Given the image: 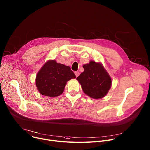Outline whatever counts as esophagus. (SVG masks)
<instances>
[{"mask_svg":"<svg viewBox=\"0 0 150 150\" xmlns=\"http://www.w3.org/2000/svg\"><path fill=\"white\" fill-rule=\"evenodd\" d=\"M75 75H76V76L77 77V76H79V72H78V71H76V72H75Z\"/></svg>","mask_w":150,"mask_h":150,"instance_id":"34e87169","label":"esophagus"}]
</instances>
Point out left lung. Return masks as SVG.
<instances>
[{
  "label": "left lung",
  "mask_w": 150,
  "mask_h": 150,
  "mask_svg": "<svg viewBox=\"0 0 150 150\" xmlns=\"http://www.w3.org/2000/svg\"><path fill=\"white\" fill-rule=\"evenodd\" d=\"M84 71L76 78L84 93L93 99L104 97L111 88L112 80L101 63L91 61L83 65Z\"/></svg>",
  "instance_id": "1"
}]
</instances>
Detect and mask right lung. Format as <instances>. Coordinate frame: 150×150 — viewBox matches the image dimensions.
<instances>
[{
    "label": "right lung",
    "mask_w": 150,
    "mask_h": 150,
    "mask_svg": "<svg viewBox=\"0 0 150 150\" xmlns=\"http://www.w3.org/2000/svg\"><path fill=\"white\" fill-rule=\"evenodd\" d=\"M75 78L69 67L57 63L55 60H49L38 72L36 85L42 95L55 97L63 93L68 81Z\"/></svg>",
    "instance_id": "1"
}]
</instances>
